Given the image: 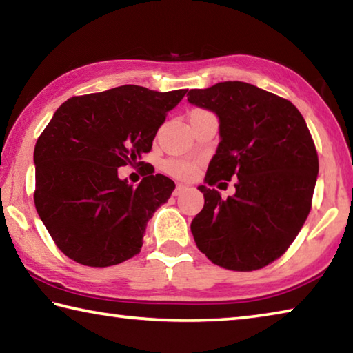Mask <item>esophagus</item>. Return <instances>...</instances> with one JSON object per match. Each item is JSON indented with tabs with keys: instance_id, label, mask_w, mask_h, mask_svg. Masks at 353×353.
Returning a JSON list of instances; mask_svg holds the SVG:
<instances>
[{
	"instance_id": "obj_1",
	"label": "esophagus",
	"mask_w": 353,
	"mask_h": 353,
	"mask_svg": "<svg viewBox=\"0 0 353 353\" xmlns=\"http://www.w3.org/2000/svg\"><path fill=\"white\" fill-rule=\"evenodd\" d=\"M188 190V187L187 185H183V183H177L176 185V188H174V191H172V194L174 196H181L182 193H185V191Z\"/></svg>"
}]
</instances>
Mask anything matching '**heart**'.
Here are the masks:
<instances>
[{"label": "heart", "mask_w": 353, "mask_h": 353, "mask_svg": "<svg viewBox=\"0 0 353 353\" xmlns=\"http://www.w3.org/2000/svg\"><path fill=\"white\" fill-rule=\"evenodd\" d=\"M166 168H168V171L172 176L181 177V179H190L194 174V165L190 162H179V160H172V162L166 165Z\"/></svg>", "instance_id": "b5f03b06"}]
</instances>
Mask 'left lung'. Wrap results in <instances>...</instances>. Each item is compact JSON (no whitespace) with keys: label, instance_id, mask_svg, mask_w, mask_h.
<instances>
[{"label":"left lung","instance_id":"1","mask_svg":"<svg viewBox=\"0 0 353 353\" xmlns=\"http://www.w3.org/2000/svg\"><path fill=\"white\" fill-rule=\"evenodd\" d=\"M187 97L219 118L216 154L198 187L204 208L191 221L196 246L225 270L265 268L285 254L312 208L319 162L305 119L288 99L240 81ZM232 176L236 194L227 200L208 187Z\"/></svg>","mask_w":353,"mask_h":353}]
</instances>
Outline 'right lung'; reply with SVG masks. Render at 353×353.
I'll return each instance as SVG.
<instances>
[{
    "label": "right lung",
    "instance_id": "right-lung-1",
    "mask_svg": "<svg viewBox=\"0 0 353 353\" xmlns=\"http://www.w3.org/2000/svg\"><path fill=\"white\" fill-rule=\"evenodd\" d=\"M185 93L121 85L73 97L56 110L35 143L34 202L71 260L105 268L140 252L148 221L176 185L145 171L134 187L118 168L145 163L139 160Z\"/></svg>",
    "mask_w": 353,
    "mask_h": 353
}]
</instances>
